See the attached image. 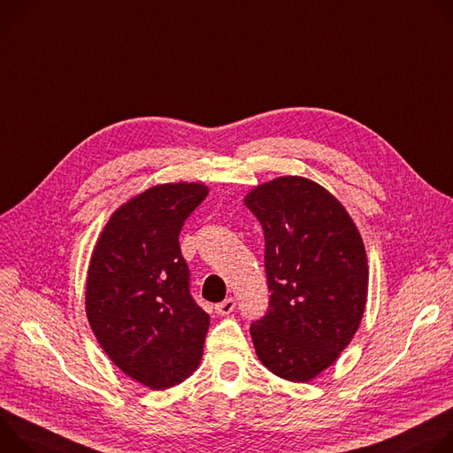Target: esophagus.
Returning <instances> with one entry per match:
<instances>
[{"label": "esophagus", "instance_id": "1", "mask_svg": "<svg viewBox=\"0 0 453 453\" xmlns=\"http://www.w3.org/2000/svg\"><path fill=\"white\" fill-rule=\"evenodd\" d=\"M216 313L218 315H230L234 310H235V300L234 298H225L223 303H219V304H216Z\"/></svg>", "mask_w": 453, "mask_h": 453}]
</instances>
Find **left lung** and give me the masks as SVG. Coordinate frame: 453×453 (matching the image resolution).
<instances>
[{"instance_id": "1", "label": "left lung", "mask_w": 453, "mask_h": 453, "mask_svg": "<svg viewBox=\"0 0 453 453\" xmlns=\"http://www.w3.org/2000/svg\"><path fill=\"white\" fill-rule=\"evenodd\" d=\"M244 205L265 230L272 291L266 317L250 327L256 353L275 376L311 381L360 327L369 286L364 239L340 201L304 176L256 185Z\"/></svg>"}]
</instances>
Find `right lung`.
Returning a JSON list of instances; mask_svg holds the SVG:
<instances>
[{"mask_svg": "<svg viewBox=\"0 0 453 453\" xmlns=\"http://www.w3.org/2000/svg\"><path fill=\"white\" fill-rule=\"evenodd\" d=\"M209 194L196 181L162 183L120 205L100 232L86 277V317L108 358L138 383L164 390L203 357L211 317L188 291L178 235Z\"/></svg>", "mask_w": 453, "mask_h": 453, "instance_id": "right-lung-1", "label": "right lung"}]
</instances>
